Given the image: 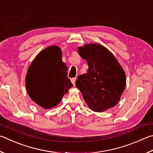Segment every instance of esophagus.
<instances>
[{
    "instance_id": "34e87169",
    "label": "esophagus",
    "mask_w": 153,
    "mask_h": 153,
    "mask_svg": "<svg viewBox=\"0 0 153 153\" xmlns=\"http://www.w3.org/2000/svg\"><path fill=\"white\" fill-rule=\"evenodd\" d=\"M76 77H74V78H72L71 79V82L74 85H75V84H76Z\"/></svg>"
}]
</instances>
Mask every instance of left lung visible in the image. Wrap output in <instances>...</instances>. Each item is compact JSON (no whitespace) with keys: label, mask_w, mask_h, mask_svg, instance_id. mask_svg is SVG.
<instances>
[{"label":"left lung","mask_w":153,"mask_h":153,"mask_svg":"<svg viewBox=\"0 0 153 153\" xmlns=\"http://www.w3.org/2000/svg\"><path fill=\"white\" fill-rule=\"evenodd\" d=\"M79 55L87 61V73L77 77L76 86L88 107L102 112L117 104L126 86V75L112 53L98 43L79 47Z\"/></svg>","instance_id":"8db88e82"}]
</instances>
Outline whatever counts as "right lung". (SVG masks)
<instances>
[{
    "label": "right lung",
    "instance_id": "add662e5",
    "mask_svg": "<svg viewBox=\"0 0 153 153\" xmlns=\"http://www.w3.org/2000/svg\"><path fill=\"white\" fill-rule=\"evenodd\" d=\"M62 57L59 47H48L36 56L27 70V93L32 100L45 109L57 105L73 87Z\"/></svg>",
    "mask_w": 153,
    "mask_h": 153
}]
</instances>
